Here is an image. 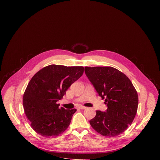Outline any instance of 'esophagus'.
Returning <instances> with one entry per match:
<instances>
[{
	"label": "esophagus",
	"mask_w": 160,
	"mask_h": 160,
	"mask_svg": "<svg viewBox=\"0 0 160 160\" xmlns=\"http://www.w3.org/2000/svg\"><path fill=\"white\" fill-rule=\"evenodd\" d=\"M78 108H79L80 109H86V108H87V107L83 106H79V107H78Z\"/></svg>",
	"instance_id": "esophagus-1"
}]
</instances>
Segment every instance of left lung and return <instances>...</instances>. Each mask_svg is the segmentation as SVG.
Here are the masks:
<instances>
[{"label":"left lung","instance_id":"obj_1","mask_svg":"<svg viewBox=\"0 0 160 160\" xmlns=\"http://www.w3.org/2000/svg\"><path fill=\"white\" fill-rule=\"evenodd\" d=\"M85 72L108 106L106 112L96 111L89 122L91 127L109 138L122 133L132 124L138 108V94L132 82L111 66H86Z\"/></svg>","mask_w":160,"mask_h":160}]
</instances>
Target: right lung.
<instances>
[{
	"label": "right lung",
	"instance_id": "1",
	"mask_svg": "<svg viewBox=\"0 0 160 160\" xmlns=\"http://www.w3.org/2000/svg\"><path fill=\"white\" fill-rule=\"evenodd\" d=\"M83 66L51 64L36 73L22 98L26 116L38 134L56 137L69 127L76 109L59 108L57 104L71 85L83 73Z\"/></svg>",
	"mask_w": 160,
	"mask_h": 160
}]
</instances>
